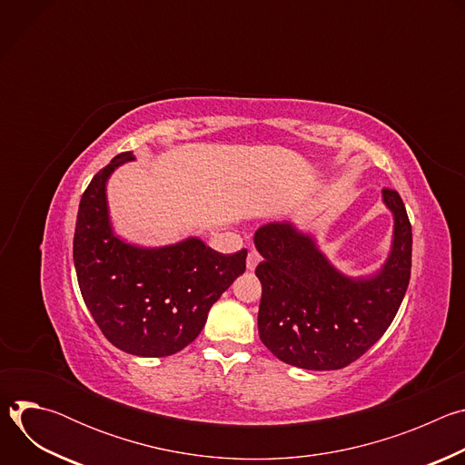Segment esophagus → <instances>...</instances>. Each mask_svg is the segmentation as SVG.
<instances>
[{"mask_svg":"<svg viewBox=\"0 0 465 465\" xmlns=\"http://www.w3.org/2000/svg\"><path fill=\"white\" fill-rule=\"evenodd\" d=\"M259 261H261V255H259L255 250H250V252H248V257H246V269H248V271H255Z\"/></svg>","mask_w":465,"mask_h":465,"instance_id":"1","label":"esophagus"}]
</instances>
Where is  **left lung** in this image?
I'll return each instance as SVG.
<instances>
[{
    "mask_svg": "<svg viewBox=\"0 0 465 465\" xmlns=\"http://www.w3.org/2000/svg\"><path fill=\"white\" fill-rule=\"evenodd\" d=\"M393 217L384 262L368 276L339 271L312 232L291 221L262 224L253 244L262 294L259 339L280 361L305 370H341L364 355L400 309L412 267V228L397 191L382 189Z\"/></svg>",
    "mask_w": 465,
    "mask_h": 465,
    "instance_id": "1",
    "label": "left lung"
}]
</instances>
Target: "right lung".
<instances>
[{"mask_svg":"<svg viewBox=\"0 0 465 465\" xmlns=\"http://www.w3.org/2000/svg\"><path fill=\"white\" fill-rule=\"evenodd\" d=\"M117 154L84 191L74 237L81 294L103 335L121 351L167 357L191 344L212 305L246 269V250L224 255L198 237L142 246L114 230L106 183L114 171L134 162Z\"/></svg>","mask_w":465,"mask_h":465,"instance_id":"obj_1","label":"right lung"}]
</instances>
